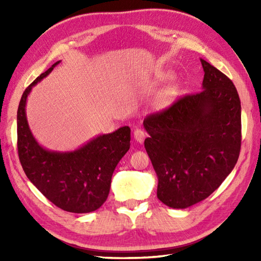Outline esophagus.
I'll use <instances>...</instances> for the list:
<instances>
[{
  "mask_svg": "<svg viewBox=\"0 0 261 261\" xmlns=\"http://www.w3.org/2000/svg\"><path fill=\"white\" fill-rule=\"evenodd\" d=\"M134 137H135V139H136L137 142L142 143L143 140H145V138H146V134H145V131L141 130V129H136L135 132H134Z\"/></svg>",
  "mask_w": 261,
  "mask_h": 261,
  "instance_id": "obj_1",
  "label": "esophagus"
}]
</instances>
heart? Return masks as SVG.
<instances>
[{
	"mask_svg": "<svg viewBox=\"0 0 261 261\" xmlns=\"http://www.w3.org/2000/svg\"><path fill=\"white\" fill-rule=\"evenodd\" d=\"M171 80V74L170 73H164L159 76V81L160 82H166V81H169ZM175 91L176 88L174 86H171L169 88H167V90L164 91L160 95L158 96V99H157V103L158 104H164L168 101V99H170L171 97H173V95L175 94Z\"/></svg>",
	"mask_w": 261,
	"mask_h": 261,
	"instance_id": "heart-1",
	"label": "heart"
}]
</instances>
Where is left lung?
I'll use <instances>...</instances> for the list:
<instances>
[{
	"label": "left lung",
	"mask_w": 261,
	"mask_h": 261,
	"mask_svg": "<svg viewBox=\"0 0 261 261\" xmlns=\"http://www.w3.org/2000/svg\"><path fill=\"white\" fill-rule=\"evenodd\" d=\"M202 92L179 98L143 120L145 148L158 177L157 197L186 208L208 197L234 168L241 146V104L236 86L201 59Z\"/></svg>",
	"instance_id": "8db88e82"
}]
</instances>
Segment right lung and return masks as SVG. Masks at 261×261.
I'll use <instances>...</instances> for the list:
<instances>
[{"mask_svg": "<svg viewBox=\"0 0 261 261\" xmlns=\"http://www.w3.org/2000/svg\"><path fill=\"white\" fill-rule=\"evenodd\" d=\"M55 63L22 94L18 108V152L28 178L49 201L71 213L99 208L110 193L113 171L130 149V127L98 135L75 150L56 151L42 147L27 120V99L33 86L51 73Z\"/></svg>", "mask_w": 261, "mask_h": 261, "instance_id": "obj_1", "label": "right lung"}]
</instances>
